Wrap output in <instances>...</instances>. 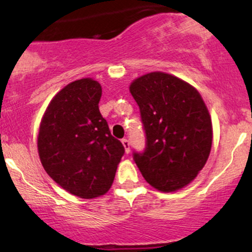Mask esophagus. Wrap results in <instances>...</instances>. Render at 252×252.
<instances>
[{"instance_id":"34e87169","label":"esophagus","mask_w":252,"mask_h":252,"mask_svg":"<svg viewBox=\"0 0 252 252\" xmlns=\"http://www.w3.org/2000/svg\"><path fill=\"white\" fill-rule=\"evenodd\" d=\"M122 144H123L124 149H126V154H128V153L130 152V143H129V141L126 140V138H123Z\"/></svg>"}]
</instances>
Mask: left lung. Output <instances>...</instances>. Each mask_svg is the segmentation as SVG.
Returning <instances> with one entry per match:
<instances>
[{"instance_id": "left-lung-1", "label": "left lung", "mask_w": 252, "mask_h": 252, "mask_svg": "<svg viewBox=\"0 0 252 252\" xmlns=\"http://www.w3.org/2000/svg\"><path fill=\"white\" fill-rule=\"evenodd\" d=\"M130 94L146 132V148L134 152L143 178L161 192L187 186L205 166L212 146V122L200 94L163 72L135 79Z\"/></svg>"}]
</instances>
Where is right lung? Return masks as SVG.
I'll return each mask as SVG.
<instances>
[{"label":"right lung","mask_w":252,"mask_h":252,"mask_svg":"<svg viewBox=\"0 0 252 252\" xmlns=\"http://www.w3.org/2000/svg\"><path fill=\"white\" fill-rule=\"evenodd\" d=\"M102 86L91 78L66 85L48 104L40 124L37 150L46 173L71 194H105L124 154L98 108Z\"/></svg>","instance_id":"add662e5"}]
</instances>
